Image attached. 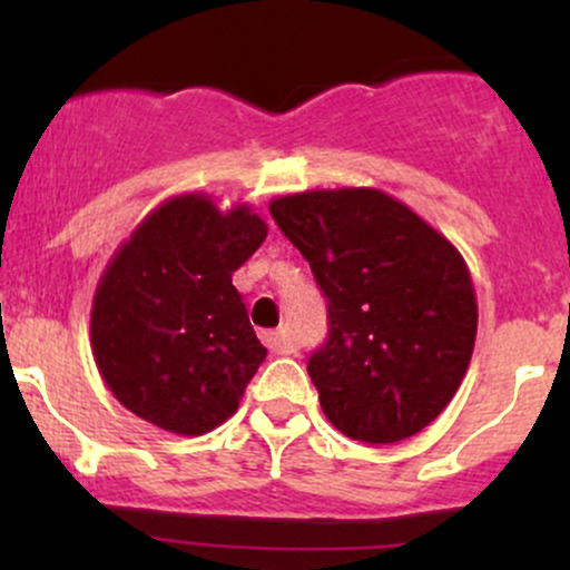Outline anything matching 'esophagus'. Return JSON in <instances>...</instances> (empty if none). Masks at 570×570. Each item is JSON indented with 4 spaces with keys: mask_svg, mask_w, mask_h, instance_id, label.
<instances>
[{
    "mask_svg": "<svg viewBox=\"0 0 570 570\" xmlns=\"http://www.w3.org/2000/svg\"><path fill=\"white\" fill-rule=\"evenodd\" d=\"M263 340H265V345L273 353H294V343H292L289 332H286L284 326H281V330L263 332Z\"/></svg>",
    "mask_w": 570,
    "mask_h": 570,
    "instance_id": "esophagus-1",
    "label": "esophagus"
}]
</instances>
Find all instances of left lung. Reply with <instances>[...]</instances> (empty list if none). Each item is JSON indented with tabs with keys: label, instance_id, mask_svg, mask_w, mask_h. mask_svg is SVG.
I'll return each mask as SVG.
<instances>
[{
	"label": "left lung",
	"instance_id": "8db88e82",
	"mask_svg": "<svg viewBox=\"0 0 570 570\" xmlns=\"http://www.w3.org/2000/svg\"><path fill=\"white\" fill-rule=\"evenodd\" d=\"M271 214L330 303V337L307 375L332 426L370 444L426 429L474 351L476 297L461 252L375 187L284 195Z\"/></svg>",
	"mask_w": 570,
	"mask_h": 570
}]
</instances>
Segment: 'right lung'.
I'll return each mask as SVG.
<instances>
[{
  "instance_id": "1",
  "label": "right lung",
  "mask_w": 570,
  "mask_h": 570,
  "mask_svg": "<svg viewBox=\"0 0 570 570\" xmlns=\"http://www.w3.org/2000/svg\"><path fill=\"white\" fill-rule=\"evenodd\" d=\"M252 206L208 195L160 203L117 248L90 307V348L122 407L163 431L198 436L238 410L267 348L233 273L263 246Z\"/></svg>"
}]
</instances>
